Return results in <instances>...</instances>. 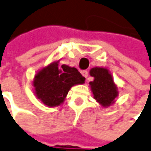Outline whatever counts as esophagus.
I'll use <instances>...</instances> for the list:
<instances>
[{
	"label": "esophagus",
	"instance_id": "obj_1",
	"mask_svg": "<svg viewBox=\"0 0 151 151\" xmlns=\"http://www.w3.org/2000/svg\"><path fill=\"white\" fill-rule=\"evenodd\" d=\"M82 73V75L84 76L86 78H87L88 74H89V73H88V71H86V70H84V71H82V73Z\"/></svg>",
	"mask_w": 151,
	"mask_h": 151
}]
</instances>
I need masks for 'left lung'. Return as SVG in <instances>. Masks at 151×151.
I'll return each instance as SVG.
<instances>
[{
	"label": "left lung",
	"mask_w": 151,
	"mask_h": 151,
	"mask_svg": "<svg viewBox=\"0 0 151 151\" xmlns=\"http://www.w3.org/2000/svg\"><path fill=\"white\" fill-rule=\"evenodd\" d=\"M94 80L90 82L94 99L104 107L110 106L117 96V88L111 75L105 68L95 67L90 71Z\"/></svg>",
	"instance_id": "obj_1"
}]
</instances>
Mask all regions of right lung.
<instances>
[{
	"label": "right lung",
	"mask_w": 151,
	"mask_h": 151,
	"mask_svg": "<svg viewBox=\"0 0 151 151\" xmlns=\"http://www.w3.org/2000/svg\"><path fill=\"white\" fill-rule=\"evenodd\" d=\"M86 78L74 67L58 62L51 64L35 76L34 86L39 99L46 105L52 107L63 103L69 90L74 85L85 83Z\"/></svg>",
	"instance_id": "1"
}]
</instances>
